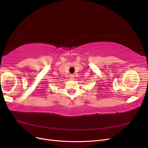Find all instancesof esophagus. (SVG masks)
I'll use <instances>...</instances> for the list:
<instances>
[{"label": "esophagus", "mask_w": 148, "mask_h": 148, "mask_svg": "<svg viewBox=\"0 0 148 148\" xmlns=\"http://www.w3.org/2000/svg\"><path fill=\"white\" fill-rule=\"evenodd\" d=\"M74 75H70V76H69V78H70V79H74Z\"/></svg>", "instance_id": "esophagus-1"}]
</instances>
